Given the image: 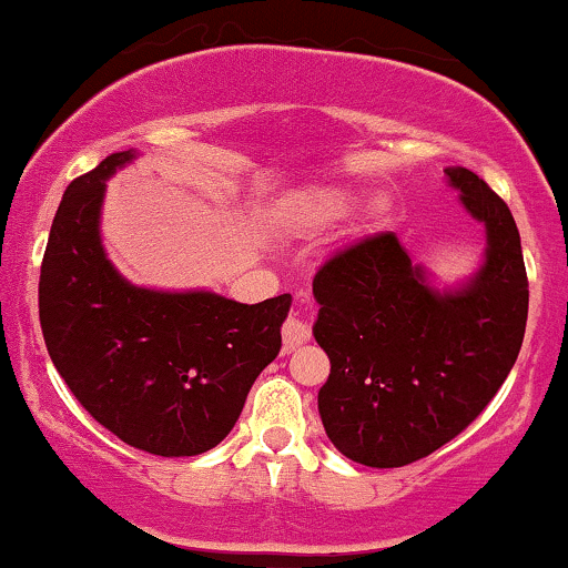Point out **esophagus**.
I'll return each instance as SVG.
<instances>
[{"label": "esophagus", "instance_id": "1", "mask_svg": "<svg viewBox=\"0 0 568 568\" xmlns=\"http://www.w3.org/2000/svg\"><path fill=\"white\" fill-rule=\"evenodd\" d=\"M310 336H312L310 325H306V320L298 317V314H291V317L285 320V325H283L285 349H298V346L310 341Z\"/></svg>", "mask_w": 568, "mask_h": 568}]
</instances>
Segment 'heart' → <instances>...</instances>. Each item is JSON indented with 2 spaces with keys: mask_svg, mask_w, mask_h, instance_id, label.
<instances>
[{
  "mask_svg": "<svg viewBox=\"0 0 568 568\" xmlns=\"http://www.w3.org/2000/svg\"><path fill=\"white\" fill-rule=\"evenodd\" d=\"M357 206V193L349 187H341V184H323V187L306 190L291 203L288 214L291 222L296 224L298 230H325L331 224L341 222L352 214V209ZM388 201L384 195H375L371 203H367V211L371 214H381L386 211Z\"/></svg>",
  "mask_w": 568,
  "mask_h": 568,
  "instance_id": "1",
  "label": "heart"
}]
</instances>
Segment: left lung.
<instances>
[{
  "label": "left lung",
  "instance_id": "8db88e82",
  "mask_svg": "<svg viewBox=\"0 0 568 568\" xmlns=\"http://www.w3.org/2000/svg\"><path fill=\"white\" fill-rule=\"evenodd\" d=\"M444 176L487 237L468 277L439 283L394 232L349 245L314 275L312 333L331 357L320 418L359 466L402 468L455 439L521 352L529 283L514 214L468 169Z\"/></svg>",
  "mask_w": 568,
  "mask_h": 568
}]
</instances>
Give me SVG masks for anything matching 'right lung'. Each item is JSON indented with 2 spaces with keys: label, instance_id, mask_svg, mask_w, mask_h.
<instances>
[{
  "label": "right lung",
  "instance_id": "1",
  "mask_svg": "<svg viewBox=\"0 0 568 568\" xmlns=\"http://www.w3.org/2000/svg\"><path fill=\"white\" fill-rule=\"evenodd\" d=\"M140 150L68 184L47 241L39 320L73 396L121 442L161 457L209 453L283 346L291 296L241 304L214 291L134 285L102 245L108 180Z\"/></svg>",
  "mask_w": 568,
  "mask_h": 568
}]
</instances>
